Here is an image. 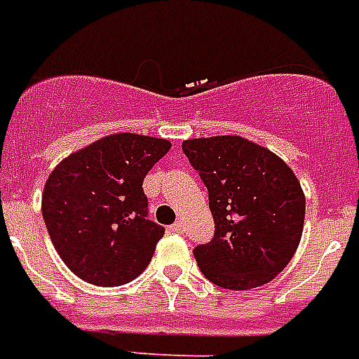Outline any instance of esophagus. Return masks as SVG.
Listing matches in <instances>:
<instances>
[{"instance_id": "obj_1", "label": "esophagus", "mask_w": 359, "mask_h": 359, "mask_svg": "<svg viewBox=\"0 0 359 359\" xmlns=\"http://www.w3.org/2000/svg\"><path fill=\"white\" fill-rule=\"evenodd\" d=\"M171 233H182V224H180V222H175V224L171 225Z\"/></svg>"}]
</instances>
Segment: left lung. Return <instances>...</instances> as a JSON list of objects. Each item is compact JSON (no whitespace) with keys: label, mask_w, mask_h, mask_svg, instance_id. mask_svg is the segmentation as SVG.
I'll use <instances>...</instances> for the list:
<instances>
[{"label":"left lung","mask_w":359,"mask_h":359,"mask_svg":"<svg viewBox=\"0 0 359 359\" xmlns=\"http://www.w3.org/2000/svg\"><path fill=\"white\" fill-rule=\"evenodd\" d=\"M208 190L216 233L194 250L203 276L248 290L272 281L300 244L306 196L287 163L240 135L182 141Z\"/></svg>","instance_id":"obj_1"}]
</instances>
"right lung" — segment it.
<instances>
[{
  "mask_svg": "<svg viewBox=\"0 0 359 359\" xmlns=\"http://www.w3.org/2000/svg\"><path fill=\"white\" fill-rule=\"evenodd\" d=\"M171 143L151 135H106L55 165L42 216L59 257L87 283L119 287L151 262L163 227L147 219L143 179Z\"/></svg>",
  "mask_w": 359,
  "mask_h": 359,
  "instance_id": "obj_1",
  "label": "right lung"
}]
</instances>
